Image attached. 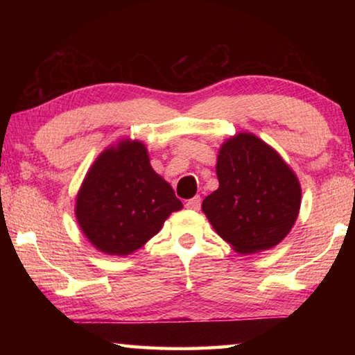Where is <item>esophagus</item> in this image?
Instances as JSON below:
<instances>
[{"instance_id":"esophagus-1","label":"esophagus","mask_w":355,"mask_h":355,"mask_svg":"<svg viewBox=\"0 0 355 355\" xmlns=\"http://www.w3.org/2000/svg\"><path fill=\"white\" fill-rule=\"evenodd\" d=\"M200 205H202V199H200V196H196V197H192V199H189L188 202H186V208H189V209H200Z\"/></svg>"}]
</instances>
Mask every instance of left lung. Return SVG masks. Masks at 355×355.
<instances>
[{
	"instance_id": "8db88e82",
	"label": "left lung",
	"mask_w": 355,
	"mask_h": 355,
	"mask_svg": "<svg viewBox=\"0 0 355 355\" xmlns=\"http://www.w3.org/2000/svg\"><path fill=\"white\" fill-rule=\"evenodd\" d=\"M216 173L219 188L205 197L202 211L233 250H268L290 233L300 184L272 147L255 135L238 133L220 146Z\"/></svg>"
}]
</instances>
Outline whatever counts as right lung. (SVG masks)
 <instances>
[{"label":"right lung","mask_w":355,"mask_h":355,"mask_svg":"<svg viewBox=\"0 0 355 355\" xmlns=\"http://www.w3.org/2000/svg\"><path fill=\"white\" fill-rule=\"evenodd\" d=\"M183 205L150 166L139 141H120L100 153L76 196L75 214L89 243L107 255H130Z\"/></svg>","instance_id":"right-lung-1"}]
</instances>
